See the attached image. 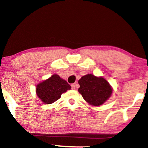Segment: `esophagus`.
I'll use <instances>...</instances> for the list:
<instances>
[{
	"label": "esophagus",
	"mask_w": 148,
	"mask_h": 148,
	"mask_svg": "<svg viewBox=\"0 0 148 148\" xmlns=\"http://www.w3.org/2000/svg\"><path fill=\"white\" fill-rule=\"evenodd\" d=\"M79 87V85L77 84V83H75V84H71V88L73 90H75L76 88H77Z\"/></svg>",
	"instance_id": "esophagus-1"
}]
</instances>
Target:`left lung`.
Segmentation results:
<instances>
[{
	"label": "left lung",
	"instance_id": "8db88e82",
	"mask_svg": "<svg viewBox=\"0 0 148 148\" xmlns=\"http://www.w3.org/2000/svg\"><path fill=\"white\" fill-rule=\"evenodd\" d=\"M79 92L87 102L92 106H100L110 98L112 88L102 77H96L92 74L83 76L79 80Z\"/></svg>",
	"mask_w": 148,
	"mask_h": 148
}]
</instances>
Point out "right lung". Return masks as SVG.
Returning a JSON list of instances; mask_svg holds the SVG:
<instances>
[{
    "label": "right lung",
    "instance_id": "add662e5",
    "mask_svg": "<svg viewBox=\"0 0 148 148\" xmlns=\"http://www.w3.org/2000/svg\"><path fill=\"white\" fill-rule=\"evenodd\" d=\"M71 90V86L58 75L54 74L48 79L36 86V94L44 104H52L58 100L62 93Z\"/></svg>",
    "mask_w": 148,
    "mask_h": 148
}]
</instances>
